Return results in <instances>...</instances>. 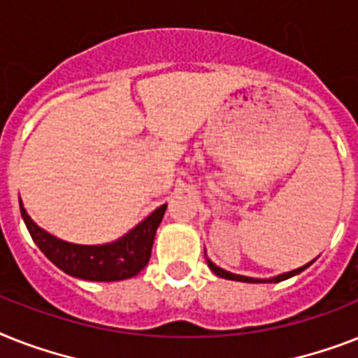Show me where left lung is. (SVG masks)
Listing matches in <instances>:
<instances>
[{
    "label": "left lung",
    "instance_id": "obj_1",
    "mask_svg": "<svg viewBox=\"0 0 358 358\" xmlns=\"http://www.w3.org/2000/svg\"><path fill=\"white\" fill-rule=\"evenodd\" d=\"M310 264H313V261H310V263H307V264H303V266H300V268L290 270V272H287V274H280V275H275V278H270V280H257V278H248V275L231 274V272H228V270H224V268H220V266H217V264L211 263V261L208 259V266L211 268V272H213V274H217L219 278H224V280L245 281V283H280V281L289 280V278H292V275L303 272V270L307 268V266H310Z\"/></svg>",
    "mask_w": 358,
    "mask_h": 358
}]
</instances>
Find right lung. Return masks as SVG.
Returning <instances> with one entry per match:
<instances>
[{
	"label": "right lung",
	"mask_w": 358,
	"mask_h": 358,
	"mask_svg": "<svg viewBox=\"0 0 358 358\" xmlns=\"http://www.w3.org/2000/svg\"><path fill=\"white\" fill-rule=\"evenodd\" d=\"M165 209L167 204L159 206L121 239L108 245L86 246L57 239L34 224L20 200L23 222L43 255L66 274L88 281H121L139 274L150 259L154 235L164 219Z\"/></svg>",
	"instance_id": "right-lung-1"
}]
</instances>
